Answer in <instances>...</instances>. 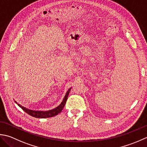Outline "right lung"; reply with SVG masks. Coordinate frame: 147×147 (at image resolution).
I'll use <instances>...</instances> for the list:
<instances>
[{
    "label": "right lung",
    "mask_w": 147,
    "mask_h": 147,
    "mask_svg": "<svg viewBox=\"0 0 147 147\" xmlns=\"http://www.w3.org/2000/svg\"><path fill=\"white\" fill-rule=\"evenodd\" d=\"M71 89V88H70L67 91V93H66L65 97L63 98V100L62 102L61 103V104L59 105V106H58L56 108H55V109H54L53 110H48V111H38V110H37V111H36V110H30V109H26V108H25V107L22 106L21 105L18 103L16 101H15V103L18 104V105L20 108H22L23 110H24V111H25V112L27 113L28 114H29L30 115H31L32 117H36V118H49V117H54V116L59 114V113L62 111V110L63 109V108L65 105L66 101H67V100L68 94H69V92H70V91Z\"/></svg>",
    "instance_id": "add662e5"
}]
</instances>
